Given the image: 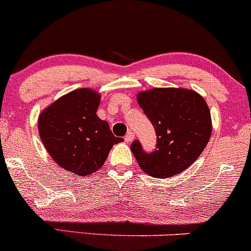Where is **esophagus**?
Masks as SVG:
<instances>
[{
	"label": "esophagus",
	"mask_w": 251,
	"mask_h": 251,
	"mask_svg": "<svg viewBox=\"0 0 251 251\" xmlns=\"http://www.w3.org/2000/svg\"><path fill=\"white\" fill-rule=\"evenodd\" d=\"M124 139H125L126 143H131L132 140L134 139V133H133V132H132V131L127 132V134L125 135V138H124Z\"/></svg>",
	"instance_id": "34e87169"
}]
</instances>
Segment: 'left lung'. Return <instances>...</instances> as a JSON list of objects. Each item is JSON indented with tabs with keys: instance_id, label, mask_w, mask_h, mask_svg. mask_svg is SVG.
I'll return each mask as SVG.
<instances>
[{
	"instance_id": "left-lung-1",
	"label": "left lung",
	"mask_w": 251,
	"mask_h": 251,
	"mask_svg": "<svg viewBox=\"0 0 251 251\" xmlns=\"http://www.w3.org/2000/svg\"><path fill=\"white\" fill-rule=\"evenodd\" d=\"M137 100L155 129L157 145L144 151L134 140L131 151L145 174L155 178L179 175L196 162L211 137L210 109L204 98L185 88H152Z\"/></svg>"
}]
</instances>
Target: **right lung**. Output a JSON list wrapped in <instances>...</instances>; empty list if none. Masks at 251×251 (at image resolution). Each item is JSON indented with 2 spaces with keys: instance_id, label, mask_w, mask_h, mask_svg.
Masks as SVG:
<instances>
[{
  "instance_id": "obj_1",
  "label": "right lung",
  "mask_w": 251,
  "mask_h": 251,
  "mask_svg": "<svg viewBox=\"0 0 251 251\" xmlns=\"http://www.w3.org/2000/svg\"><path fill=\"white\" fill-rule=\"evenodd\" d=\"M100 94L91 88L72 91L39 117V134L53 160L72 174L87 176L105 163L114 144L107 122L97 116Z\"/></svg>"
}]
</instances>
